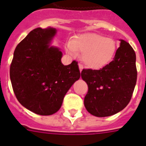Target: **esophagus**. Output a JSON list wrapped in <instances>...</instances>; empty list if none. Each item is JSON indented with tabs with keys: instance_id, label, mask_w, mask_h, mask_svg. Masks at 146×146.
I'll use <instances>...</instances> for the list:
<instances>
[{
	"instance_id": "34e87169",
	"label": "esophagus",
	"mask_w": 146,
	"mask_h": 146,
	"mask_svg": "<svg viewBox=\"0 0 146 146\" xmlns=\"http://www.w3.org/2000/svg\"><path fill=\"white\" fill-rule=\"evenodd\" d=\"M79 69H80V71L81 72L82 70H83V69H84V66L82 64H79Z\"/></svg>"
}]
</instances>
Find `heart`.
Returning <instances> with one entry per match:
<instances>
[{"instance_id":"obj_1","label":"heart","mask_w":146,"mask_h":146,"mask_svg":"<svg viewBox=\"0 0 146 146\" xmlns=\"http://www.w3.org/2000/svg\"><path fill=\"white\" fill-rule=\"evenodd\" d=\"M69 53H82V60L87 67L98 70L106 66L114 59L117 43L111 38L97 33H84L73 38L66 46Z\"/></svg>"}]
</instances>
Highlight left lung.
Segmentation results:
<instances>
[{
	"label": "left lung",
	"mask_w": 146,
	"mask_h": 146,
	"mask_svg": "<svg viewBox=\"0 0 146 146\" xmlns=\"http://www.w3.org/2000/svg\"><path fill=\"white\" fill-rule=\"evenodd\" d=\"M114 59L100 70H83L88 86L84 98L87 111L96 117H108L122 111L130 101L137 80L136 56L132 47L120 39Z\"/></svg>",
	"instance_id": "1"
}]
</instances>
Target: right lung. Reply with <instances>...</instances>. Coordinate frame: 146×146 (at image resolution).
Returning a JSON list of instances; mask_svg holds the SVG:
<instances>
[{
    "instance_id": "obj_1",
    "label": "right lung",
    "mask_w": 146,
    "mask_h": 146,
    "mask_svg": "<svg viewBox=\"0 0 146 146\" xmlns=\"http://www.w3.org/2000/svg\"><path fill=\"white\" fill-rule=\"evenodd\" d=\"M55 29L38 28L16 47L10 78L22 106L40 115H51L61 108L64 96L80 77L78 63L64 66L62 52L50 46Z\"/></svg>"
}]
</instances>
